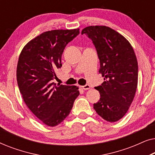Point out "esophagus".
<instances>
[{
	"mask_svg": "<svg viewBox=\"0 0 155 155\" xmlns=\"http://www.w3.org/2000/svg\"><path fill=\"white\" fill-rule=\"evenodd\" d=\"M81 87L83 89V90H89V89L90 88V86L89 85V84H85V85H84V86H81Z\"/></svg>",
	"mask_w": 155,
	"mask_h": 155,
	"instance_id": "esophagus-1",
	"label": "esophagus"
}]
</instances>
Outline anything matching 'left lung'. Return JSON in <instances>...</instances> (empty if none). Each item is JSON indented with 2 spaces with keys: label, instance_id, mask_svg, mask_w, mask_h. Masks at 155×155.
<instances>
[{
  "label": "left lung",
  "instance_id": "1",
  "mask_svg": "<svg viewBox=\"0 0 155 155\" xmlns=\"http://www.w3.org/2000/svg\"><path fill=\"white\" fill-rule=\"evenodd\" d=\"M81 34L92 39L100 62L99 73L104 80L94 87L100 99L94 109L103 119L117 121L127 113L136 92L138 65L134 50L124 36L109 27H87Z\"/></svg>",
  "mask_w": 155,
  "mask_h": 155
}]
</instances>
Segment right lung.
I'll return each mask as SVG.
<instances>
[{
  "label": "right lung",
  "instance_id": "obj_1",
  "mask_svg": "<svg viewBox=\"0 0 155 155\" xmlns=\"http://www.w3.org/2000/svg\"><path fill=\"white\" fill-rule=\"evenodd\" d=\"M79 29L45 31L22 48L17 66V80L23 100L36 117L48 126L60 124L69 115L78 87L53 82L62 66L61 56Z\"/></svg>",
  "mask_w": 155,
  "mask_h": 155
}]
</instances>
